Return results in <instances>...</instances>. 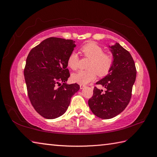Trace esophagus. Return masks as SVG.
<instances>
[{"instance_id": "1", "label": "esophagus", "mask_w": 157, "mask_h": 157, "mask_svg": "<svg viewBox=\"0 0 157 157\" xmlns=\"http://www.w3.org/2000/svg\"><path fill=\"white\" fill-rule=\"evenodd\" d=\"M84 87H85L84 85H82V84H81V85H80V88L81 89V90H82V89H83Z\"/></svg>"}]
</instances>
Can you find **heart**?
Returning a JSON list of instances; mask_svg holds the SVG:
<instances>
[{"label": "heart", "instance_id": "1", "mask_svg": "<svg viewBox=\"0 0 157 157\" xmlns=\"http://www.w3.org/2000/svg\"><path fill=\"white\" fill-rule=\"evenodd\" d=\"M84 56L90 59L88 70H80L71 76L72 80L80 84H86L96 77L107 75L113 67L114 58L111 54L104 53L102 47L93 42H88L80 48ZM79 57L75 52H71L67 59V65L72 70L78 67Z\"/></svg>", "mask_w": 157, "mask_h": 157}]
</instances>
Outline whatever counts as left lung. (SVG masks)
I'll return each instance as SVG.
<instances>
[{"mask_svg": "<svg viewBox=\"0 0 157 157\" xmlns=\"http://www.w3.org/2000/svg\"><path fill=\"white\" fill-rule=\"evenodd\" d=\"M114 58L113 67L105 78L96 84L105 86L103 92L95 86L93 96L88 100L92 112L102 119L116 117L124 110L132 97L136 78L134 61L130 52L118 43L109 46Z\"/></svg>", "mask_w": 157, "mask_h": 157, "instance_id": "obj_1", "label": "left lung"}]
</instances>
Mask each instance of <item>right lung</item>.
<instances>
[{"label":"right lung","mask_w":157,"mask_h":157,"mask_svg":"<svg viewBox=\"0 0 157 157\" xmlns=\"http://www.w3.org/2000/svg\"><path fill=\"white\" fill-rule=\"evenodd\" d=\"M75 41L57 37L44 40L27 56L24 77L27 94L35 111L48 119L61 116L71 98L80 89L67 84L70 73L67 59L76 46Z\"/></svg>","instance_id":"obj_1"}]
</instances>
